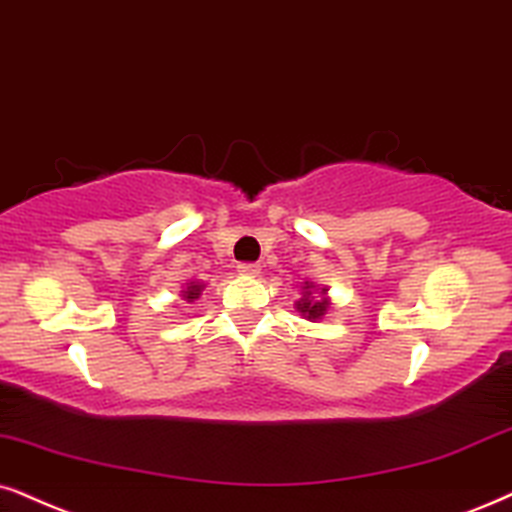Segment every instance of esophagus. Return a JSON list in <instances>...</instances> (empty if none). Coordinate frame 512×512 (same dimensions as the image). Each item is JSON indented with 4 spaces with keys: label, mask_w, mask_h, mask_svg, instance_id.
Here are the masks:
<instances>
[{
    "label": "esophagus",
    "mask_w": 512,
    "mask_h": 512,
    "mask_svg": "<svg viewBox=\"0 0 512 512\" xmlns=\"http://www.w3.org/2000/svg\"><path fill=\"white\" fill-rule=\"evenodd\" d=\"M260 264H238V274L243 276H260Z\"/></svg>",
    "instance_id": "34e87169"
}]
</instances>
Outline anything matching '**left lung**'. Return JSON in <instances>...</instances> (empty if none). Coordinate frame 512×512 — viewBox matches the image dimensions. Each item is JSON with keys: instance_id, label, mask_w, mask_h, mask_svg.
Instances as JSON below:
<instances>
[{"instance_id": "obj_1", "label": "left lung", "mask_w": 512, "mask_h": 512, "mask_svg": "<svg viewBox=\"0 0 512 512\" xmlns=\"http://www.w3.org/2000/svg\"><path fill=\"white\" fill-rule=\"evenodd\" d=\"M302 290V297L295 302V309L300 312L302 319L307 321H321L323 316L328 314V309H331V297H328V288L323 286H314L312 281H304V286H300Z\"/></svg>"}]
</instances>
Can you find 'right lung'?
Here are the masks:
<instances>
[{
  "instance_id": "add662e5",
  "label": "right lung",
  "mask_w": 512,
  "mask_h": 512,
  "mask_svg": "<svg viewBox=\"0 0 512 512\" xmlns=\"http://www.w3.org/2000/svg\"><path fill=\"white\" fill-rule=\"evenodd\" d=\"M203 290H205V283L203 281H189V283H186V286H181V300H186V302L198 300Z\"/></svg>"
}]
</instances>
